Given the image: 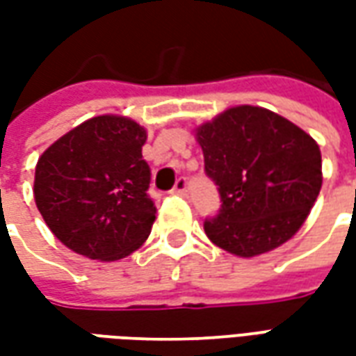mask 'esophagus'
<instances>
[{
    "label": "esophagus",
    "mask_w": 356,
    "mask_h": 356,
    "mask_svg": "<svg viewBox=\"0 0 356 356\" xmlns=\"http://www.w3.org/2000/svg\"><path fill=\"white\" fill-rule=\"evenodd\" d=\"M173 194L185 196L186 194V179H177V183L173 186Z\"/></svg>",
    "instance_id": "obj_1"
}]
</instances>
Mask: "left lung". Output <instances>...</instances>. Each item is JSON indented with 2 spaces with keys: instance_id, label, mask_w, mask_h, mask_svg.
Masks as SVG:
<instances>
[{
  "instance_id": "left-lung-1",
  "label": "left lung",
  "mask_w": 356,
  "mask_h": 356,
  "mask_svg": "<svg viewBox=\"0 0 356 356\" xmlns=\"http://www.w3.org/2000/svg\"><path fill=\"white\" fill-rule=\"evenodd\" d=\"M196 140L223 202L204 221L216 246L255 257L301 229L322 186L321 148L309 133L276 112L240 104L196 127Z\"/></svg>"
}]
</instances>
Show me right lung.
<instances>
[{"label": "right lung", "mask_w": 356, "mask_h": 356, "mask_svg": "<svg viewBox=\"0 0 356 356\" xmlns=\"http://www.w3.org/2000/svg\"><path fill=\"white\" fill-rule=\"evenodd\" d=\"M147 129L102 114L74 127L38 160L35 206L66 248L89 259L116 261L148 238L156 208L143 160Z\"/></svg>", "instance_id": "add662e5"}]
</instances>
